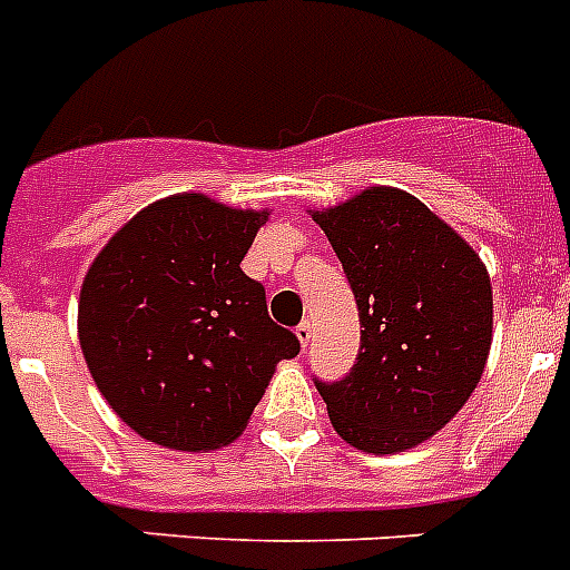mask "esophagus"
Wrapping results in <instances>:
<instances>
[{"mask_svg":"<svg viewBox=\"0 0 570 570\" xmlns=\"http://www.w3.org/2000/svg\"><path fill=\"white\" fill-rule=\"evenodd\" d=\"M296 340H299V345H303V348L311 343V323L296 325Z\"/></svg>","mask_w":570,"mask_h":570,"instance_id":"1","label":"esophagus"}]
</instances>
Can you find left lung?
<instances>
[{
	"mask_svg": "<svg viewBox=\"0 0 570 570\" xmlns=\"http://www.w3.org/2000/svg\"><path fill=\"white\" fill-rule=\"evenodd\" d=\"M360 311L343 381H314L334 430L389 455L444 430L479 386L493 340V288L479 253L415 196L363 189L314 213Z\"/></svg>",
	"mask_w": 570,
	"mask_h": 570,
	"instance_id": "1",
	"label": "left lung"
}]
</instances>
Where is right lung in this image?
I'll list each match as a JSON object with an SVG mask.
<instances>
[{
  "instance_id": "add662e5",
  "label": "right lung",
  "mask_w": 570,
  "mask_h": 570,
  "mask_svg": "<svg viewBox=\"0 0 570 570\" xmlns=\"http://www.w3.org/2000/svg\"><path fill=\"white\" fill-rule=\"evenodd\" d=\"M267 213L202 193L126 222L82 279L77 332L100 395L140 438L218 450L242 435L276 363L299 354L242 271Z\"/></svg>"
}]
</instances>
